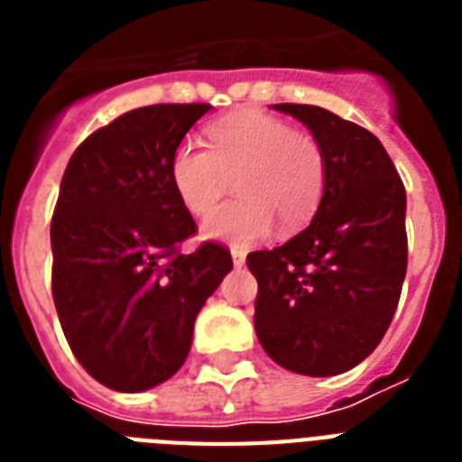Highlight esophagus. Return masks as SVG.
Listing matches in <instances>:
<instances>
[{
  "mask_svg": "<svg viewBox=\"0 0 462 462\" xmlns=\"http://www.w3.org/2000/svg\"><path fill=\"white\" fill-rule=\"evenodd\" d=\"M232 263H235V268H242L246 263V252L245 249H237V246H235V249H232Z\"/></svg>",
  "mask_w": 462,
  "mask_h": 462,
  "instance_id": "obj_1",
  "label": "esophagus"
}]
</instances>
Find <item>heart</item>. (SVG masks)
Segmentation results:
<instances>
[{
	"label": "heart",
	"instance_id": "1",
	"mask_svg": "<svg viewBox=\"0 0 462 462\" xmlns=\"http://www.w3.org/2000/svg\"><path fill=\"white\" fill-rule=\"evenodd\" d=\"M170 180L191 216H206L237 181L239 199L210 213L203 235L246 246L273 230H297L323 196L326 165L316 139L263 112H239L208 126V148L184 141Z\"/></svg>",
	"mask_w": 462,
	"mask_h": 462
}]
</instances>
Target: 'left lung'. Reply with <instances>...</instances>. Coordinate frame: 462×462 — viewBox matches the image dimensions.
<instances>
[{
    "label": "left lung",
    "mask_w": 462,
    "mask_h": 462,
    "mask_svg": "<svg viewBox=\"0 0 462 462\" xmlns=\"http://www.w3.org/2000/svg\"><path fill=\"white\" fill-rule=\"evenodd\" d=\"M316 139L326 184L314 220L246 266L259 282L254 328L275 365L336 376L376 350L408 271L405 187L372 132L316 105H273Z\"/></svg>",
    "instance_id": "1"
}]
</instances>
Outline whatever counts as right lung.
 Returning a JSON list of instances; mask_svg holds the SVG:
<instances>
[{"label":"right lung","mask_w":462,"mask_h":462,"mask_svg":"<svg viewBox=\"0 0 462 462\" xmlns=\"http://www.w3.org/2000/svg\"><path fill=\"white\" fill-rule=\"evenodd\" d=\"M210 105H151L90 134L69 160L54 208L52 297L69 347L103 386L141 393L180 372L194 321L232 271L196 232L170 160Z\"/></svg>","instance_id":"1"}]
</instances>
